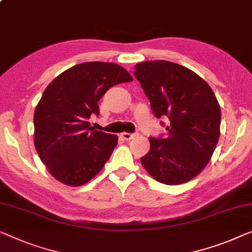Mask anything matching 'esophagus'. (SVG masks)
I'll use <instances>...</instances> for the list:
<instances>
[{"instance_id": "34e87169", "label": "esophagus", "mask_w": 252, "mask_h": 252, "mask_svg": "<svg viewBox=\"0 0 252 252\" xmlns=\"http://www.w3.org/2000/svg\"><path fill=\"white\" fill-rule=\"evenodd\" d=\"M137 136H138V133H127V132L121 133V137L125 139V140H126V141L131 140V139H133L134 137H137Z\"/></svg>"}]
</instances>
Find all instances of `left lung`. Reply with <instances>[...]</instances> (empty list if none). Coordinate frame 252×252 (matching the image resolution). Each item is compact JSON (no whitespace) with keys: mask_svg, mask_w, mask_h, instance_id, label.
Returning a JSON list of instances; mask_svg holds the SVG:
<instances>
[{"mask_svg":"<svg viewBox=\"0 0 252 252\" xmlns=\"http://www.w3.org/2000/svg\"><path fill=\"white\" fill-rule=\"evenodd\" d=\"M134 67L153 114L170 121L166 134L149 138V152L140 158L142 166L164 185L190 181L204 170L219 141L220 108L216 96L204 79L178 63L158 60Z\"/></svg>","mask_w":252,"mask_h":252,"instance_id":"8db88e82","label":"left lung"}]
</instances>
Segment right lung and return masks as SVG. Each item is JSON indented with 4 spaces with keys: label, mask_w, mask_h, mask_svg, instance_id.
<instances>
[{
    "label": "right lung",
    "mask_w": 252,
    "mask_h": 252,
    "mask_svg": "<svg viewBox=\"0 0 252 252\" xmlns=\"http://www.w3.org/2000/svg\"><path fill=\"white\" fill-rule=\"evenodd\" d=\"M132 80L115 63L86 62L47 86L33 115V141L56 180L78 187L102 170L118 145V136L94 130L89 119L98 116V100L108 89Z\"/></svg>",
    "instance_id": "obj_1"
}]
</instances>
